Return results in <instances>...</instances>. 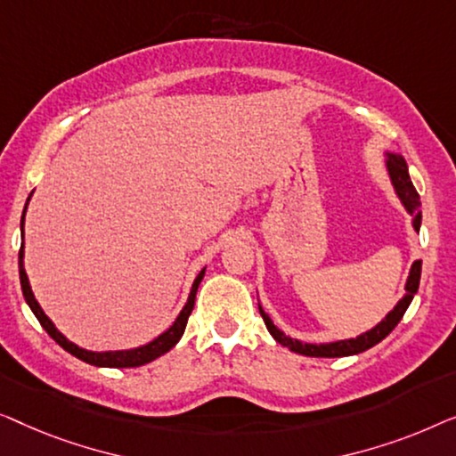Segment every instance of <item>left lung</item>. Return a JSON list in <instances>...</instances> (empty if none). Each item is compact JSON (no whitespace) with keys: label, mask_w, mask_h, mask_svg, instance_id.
<instances>
[{"label":"left lung","mask_w":456,"mask_h":456,"mask_svg":"<svg viewBox=\"0 0 456 456\" xmlns=\"http://www.w3.org/2000/svg\"><path fill=\"white\" fill-rule=\"evenodd\" d=\"M387 169H388V175H390V182L395 185V191L396 196L401 198L403 207L407 208L409 215H413V229L419 231L421 225V202H419V194L418 190L413 188L411 183V177H409V169H407V163L405 159L401 155H395V152H387ZM419 279H421V260H415L411 271H409V279H407V285H405V295H403V299L396 304L393 310L387 314V318L382 320V322H378L374 329L363 332V335H359L355 338H345V341H335V343H320V345H314V343H301L297 338H291L287 337L283 330H279L277 326L273 324V320L268 314L262 310V305L258 304V310H260V316L265 320L266 329L271 335L274 337V341L283 345V347H289L291 351L299 355H307V357H345V355H355V354H362V351L374 347L382 341V338H387L390 332L396 324L401 322L403 314L407 312L409 304H411L413 295L418 293L419 289Z\"/></svg>","instance_id":"obj_1"}]
</instances>
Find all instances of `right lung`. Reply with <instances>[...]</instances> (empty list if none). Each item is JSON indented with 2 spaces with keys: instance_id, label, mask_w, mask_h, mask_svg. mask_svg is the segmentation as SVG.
<instances>
[{
  "instance_id": "1",
  "label": "right lung",
  "mask_w": 456,
  "mask_h": 456,
  "mask_svg": "<svg viewBox=\"0 0 456 456\" xmlns=\"http://www.w3.org/2000/svg\"><path fill=\"white\" fill-rule=\"evenodd\" d=\"M28 200H30V196H28ZM24 215H27V207H24V213H22L20 229L24 227ZM22 237H24V229H22ZM18 271H20V285H22L24 299H27L28 307H30V310H33V314L37 316L38 322H41L43 329L47 330V335L53 338V341L60 345V347L66 349L68 354H72L74 357L82 359V362H86V363H91V365H99V368H138V365L149 363V362H152V359H157V357H161L163 354H167V351L175 347L179 338H182L183 330H185V324H188L190 314H191V310H194L198 285H200V281L204 277V271H207V268H202V271L198 273L194 285H191L188 304L183 305L182 312H179V316L175 318V322H173L169 329L163 332V335H159L155 341L146 343V345H142V347L127 349V351H86V349L78 347V345H74L72 341H68V338L63 337L61 332L55 329V324L51 322L47 316H45V312L41 310V305H38V301L35 299L33 289H30L27 271H24V241H22V246H20V252H18Z\"/></svg>"
}]
</instances>
